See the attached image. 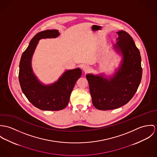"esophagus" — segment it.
<instances>
[{"label": "esophagus", "mask_w": 157, "mask_h": 157, "mask_svg": "<svg viewBox=\"0 0 157 157\" xmlns=\"http://www.w3.org/2000/svg\"><path fill=\"white\" fill-rule=\"evenodd\" d=\"M90 67L87 65H84L82 66V70L84 72H88L90 70Z\"/></svg>", "instance_id": "34e87169"}]
</instances>
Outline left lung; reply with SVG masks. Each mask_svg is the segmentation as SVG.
<instances>
[{"instance_id": "8db88e82", "label": "left lung", "mask_w": 157, "mask_h": 157, "mask_svg": "<svg viewBox=\"0 0 157 157\" xmlns=\"http://www.w3.org/2000/svg\"><path fill=\"white\" fill-rule=\"evenodd\" d=\"M117 34V42L113 48L122 55L119 67L110 76L102 73L86 75L92 103L100 110L114 109L126 104L136 93L142 77L141 56L132 38L124 31Z\"/></svg>"}]
</instances>
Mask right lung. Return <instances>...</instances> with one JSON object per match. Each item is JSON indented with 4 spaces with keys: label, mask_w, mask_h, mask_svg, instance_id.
<instances>
[{
    "label": "right lung",
    "mask_w": 157,
    "mask_h": 157,
    "mask_svg": "<svg viewBox=\"0 0 157 157\" xmlns=\"http://www.w3.org/2000/svg\"><path fill=\"white\" fill-rule=\"evenodd\" d=\"M59 34L56 29L36 34L23 53L20 61L18 79L21 90L32 104L43 111H58L66 108L74 86L82 75L79 68L66 70L56 82L48 85L40 81L35 76L32 58L39 40L56 38Z\"/></svg>",
    "instance_id": "add662e5"
}]
</instances>
